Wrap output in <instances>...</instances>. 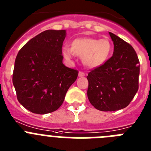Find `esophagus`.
Here are the masks:
<instances>
[{
    "mask_svg": "<svg viewBox=\"0 0 151 151\" xmlns=\"http://www.w3.org/2000/svg\"><path fill=\"white\" fill-rule=\"evenodd\" d=\"M85 75H86V74H85L84 72H83V71H80L79 74H78V76H79V77H84Z\"/></svg>",
    "mask_w": 151,
    "mask_h": 151,
    "instance_id": "34e87169",
    "label": "esophagus"
}]
</instances>
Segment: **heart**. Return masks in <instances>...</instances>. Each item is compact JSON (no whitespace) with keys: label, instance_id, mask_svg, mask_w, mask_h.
<instances>
[{"label":"heart","instance_id":"heart-1","mask_svg":"<svg viewBox=\"0 0 151 151\" xmlns=\"http://www.w3.org/2000/svg\"><path fill=\"white\" fill-rule=\"evenodd\" d=\"M62 52L66 58L70 59L74 55H77L83 59L86 66L97 68L109 59L112 52V44L106 39L82 38L74 40L71 48L64 47Z\"/></svg>","mask_w":151,"mask_h":151}]
</instances>
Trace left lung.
I'll use <instances>...</instances> for the list:
<instances>
[{"label": "left lung", "instance_id": "obj_1", "mask_svg": "<svg viewBox=\"0 0 151 151\" xmlns=\"http://www.w3.org/2000/svg\"><path fill=\"white\" fill-rule=\"evenodd\" d=\"M114 44L112 56L86 77L87 96L96 109L112 112L128 106L138 90L140 62L133 47L109 32Z\"/></svg>", "mask_w": 151, "mask_h": 151}]
</instances>
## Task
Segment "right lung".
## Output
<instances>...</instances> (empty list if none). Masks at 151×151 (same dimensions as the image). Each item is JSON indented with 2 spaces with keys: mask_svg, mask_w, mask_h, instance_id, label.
<instances>
[{
  "mask_svg": "<svg viewBox=\"0 0 151 151\" xmlns=\"http://www.w3.org/2000/svg\"><path fill=\"white\" fill-rule=\"evenodd\" d=\"M65 30H45L31 39L18 52L13 83L18 101L36 114L56 111L78 76L62 63Z\"/></svg>",
  "mask_w": 151,
  "mask_h": 151,
  "instance_id": "add662e5",
  "label": "right lung"
}]
</instances>
